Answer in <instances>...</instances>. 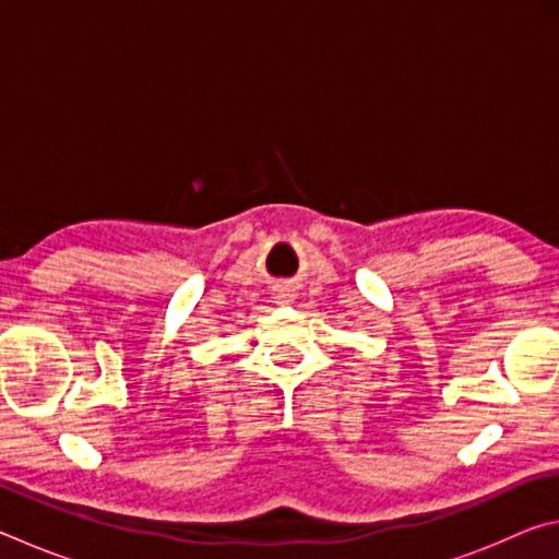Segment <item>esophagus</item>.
<instances>
[{
	"label": "esophagus",
	"mask_w": 559,
	"mask_h": 559,
	"mask_svg": "<svg viewBox=\"0 0 559 559\" xmlns=\"http://www.w3.org/2000/svg\"><path fill=\"white\" fill-rule=\"evenodd\" d=\"M273 296H276L278 300H283V298H290V288H288V286H278V288H276V293H273Z\"/></svg>",
	"instance_id": "obj_1"
}]
</instances>
